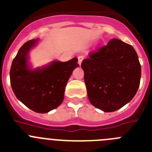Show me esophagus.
I'll return each instance as SVG.
<instances>
[{"instance_id":"34e87169","label":"esophagus","mask_w":152,"mask_h":152,"mask_svg":"<svg viewBox=\"0 0 152 152\" xmlns=\"http://www.w3.org/2000/svg\"><path fill=\"white\" fill-rule=\"evenodd\" d=\"M85 58V57L83 55H79V57H78V64H79V65H81V63L82 61H83V59Z\"/></svg>"}]
</instances>
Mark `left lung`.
Wrapping results in <instances>:
<instances>
[{"label": "left lung", "instance_id": "1", "mask_svg": "<svg viewBox=\"0 0 152 152\" xmlns=\"http://www.w3.org/2000/svg\"><path fill=\"white\" fill-rule=\"evenodd\" d=\"M81 67L90 102L113 112L133 98L140 84L141 65L132 45L113 39L84 59Z\"/></svg>", "mask_w": 152, "mask_h": 152}]
</instances>
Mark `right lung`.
<instances>
[{"mask_svg": "<svg viewBox=\"0 0 152 152\" xmlns=\"http://www.w3.org/2000/svg\"><path fill=\"white\" fill-rule=\"evenodd\" d=\"M37 41L26 42L12 62L10 78L12 89L20 102L37 113H47L61 105L73 70L79 66L77 58L66 62L54 61L42 69L31 70L27 55Z\"/></svg>", "mask_w": 152, "mask_h": 152, "instance_id": "obj_1", "label": "right lung"}]
</instances>
